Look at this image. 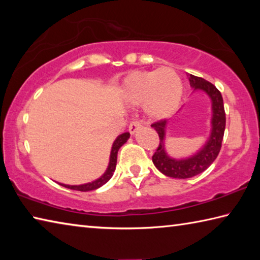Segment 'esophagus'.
<instances>
[{
    "label": "esophagus",
    "instance_id": "1",
    "mask_svg": "<svg viewBox=\"0 0 260 260\" xmlns=\"http://www.w3.org/2000/svg\"><path fill=\"white\" fill-rule=\"evenodd\" d=\"M141 126H142V124H141L140 120H138V119L133 120V121H132L131 124H129V126H128L129 133H131V134H135L136 132H138V129L141 128Z\"/></svg>",
    "mask_w": 260,
    "mask_h": 260
}]
</instances>
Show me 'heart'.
Listing matches in <instances>:
<instances>
[{
    "mask_svg": "<svg viewBox=\"0 0 260 260\" xmlns=\"http://www.w3.org/2000/svg\"><path fill=\"white\" fill-rule=\"evenodd\" d=\"M124 94L132 104L144 105L151 119H162L178 109L183 95V83L173 69L134 72L125 79Z\"/></svg>",
    "mask_w": 260,
    "mask_h": 260,
    "instance_id": "b5f03b06",
    "label": "heart"
}]
</instances>
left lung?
<instances>
[{"label": "left lung", "instance_id": "8db88e82", "mask_svg": "<svg viewBox=\"0 0 260 260\" xmlns=\"http://www.w3.org/2000/svg\"><path fill=\"white\" fill-rule=\"evenodd\" d=\"M189 82L193 88V90H204L210 96L212 102V131L211 135L201 151L187 159H173L167 156L164 149V138H165V126L166 120L161 119L151 124L159 136V144L152 156V161L158 170L166 177L175 179H188L200 174L208 169L212 164L215 158L218 157L221 143L225 133L226 126V113L223 108V100L221 93L217 89V87L212 83L206 81L205 79L189 74Z\"/></svg>", "mask_w": 260, "mask_h": 260}]
</instances>
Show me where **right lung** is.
Wrapping results in <instances>:
<instances>
[{"label": "right lung", "instance_id": "1", "mask_svg": "<svg viewBox=\"0 0 260 260\" xmlns=\"http://www.w3.org/2000/svg\"><path fill=\"white\" fill-rule=\"evenodd\" d=\"M129 138V133H124L118 136L116 141L113 142L112 146V150H111V155H110V162L108 166V170L105 171V173L101 177L100 179L95 180L93 182L86 183V184H80V186H69V184H61V186L69 189H73V190H79V191H90V190H95L100 187H102L104 183H107L111 177L113 175L114 170H116V165H117V155H118V150H119L120 147L124 144L127 140Z\"/></svg>", "mask_w": 260, "mask_h": 260}]
</instances>
